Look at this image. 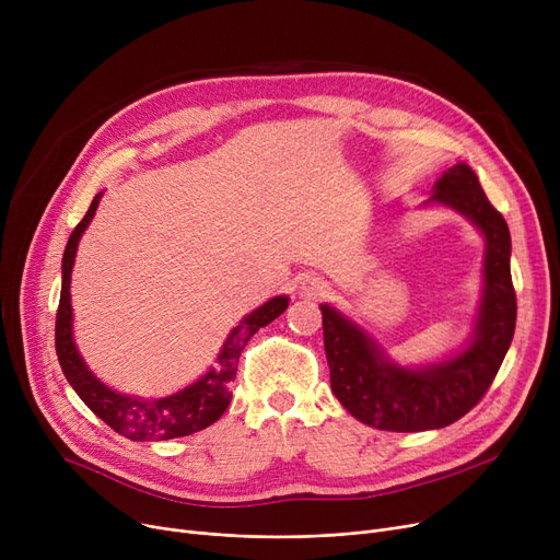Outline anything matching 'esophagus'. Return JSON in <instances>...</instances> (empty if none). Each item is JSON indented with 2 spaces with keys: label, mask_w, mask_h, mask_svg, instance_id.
Segmentation results:
<instances>
[{
  "label": "esophagus",
  "mask_w": 560,
  "mask_h": 560,
  "mask_svg": "<svg viewBox=\"0 0 560 560\" xmlns=\"http://www.w3.org/2000/svg\"><path fill=\"white\" fill-rule=\"evenodd\" d=\"M298 290H300L302 298L317 300V298H325V295H327L329 285H327V281H322L319 277L306 272V275H302V277L298 279Z\"/></svg>",
  "instance_id": "1"
}]
</instances>
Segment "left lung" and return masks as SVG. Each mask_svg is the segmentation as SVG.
I'll use <instances>...</instances> for the list:
<instances>
[{
  "label": "left lung",
  "mask_w": 560,
  "mask_h": 560,
  "mask_svg": "<svg viewBox=\"0 0 560 560\" xmlns=\"http://www.w3.org/2000/svg\"><path fill=\"white\" fill-rule=\"evenodd\" d=\"M427 203L465 215L486 241L477 327L463 351L440 363L406 368L334 306H319L331 390L359 422L381 431H429L460 420L488 393L515 334L509 224L488 201L472 167L456 163L443 172Z\"/></svg>",
  "instance_id": "1"
}]
</instances>
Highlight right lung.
Instances as JSON below:
<instances>
[{
    "instance_id": "1",
    "label": "right lung",
    "mask_w": 560,
    "mask_h": 560,
    "mask_svg": "<svg viewBox=\"0 0 560 560\" xmlns=\"http://www.w3.org/2000/svg\"><path fill=\"white\" fill-rule=\"evenodd\" d=\"M100 199H102V192L95 195L91 209H88L83 220L74 226V231L70 233V241L66 245L61 302H58V313H56L58 363H61L66 378L70 381V386L81 397V401L120 435L142 443V440H170V438L197 433L222 418V413L231 401V384L235 378V370H238V361L245 345L260 327H268L272 319H277L288 308V298L285 295L272 298L270 302H265L262 306L245 315L241 319V325L235 327L224 340L215 368H211L203 376H199L188 388L161 399L129 397V395L110 390L91 370H88V365L79 354L72 338V304H70V277H72L77 247L81 241V233L95 218Z\"/></svg>"
}]
</instances>
